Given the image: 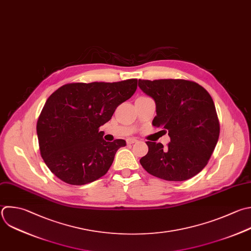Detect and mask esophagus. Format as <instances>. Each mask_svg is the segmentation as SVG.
<instances>
[{
	"label": "esophagus",
	"mask_w": 251,
	"mask_h": 251,
	"mask_svg": "<svg viewBox=\"0 0 251 251\" xmlns=\"http://www.w3.org/2000/svg\"><path fill=\"white\" fill-rule=\"evenodd\" d=\"M137 142V139L134 138V137H129L126 139V143L127 144H133V143H136Z\"/></svg>",
	"instance_id": "34e87169"
}]
</instances>
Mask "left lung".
<instances>
[{"mask_svg":"<svg viewBox=\"0 0 251 251\" xmlns=\"http://www.w3.org/2000/svg\"><path fill=\"white\" fill-rule=\"evenodd\" d=\"M139 88L153 98L154 126L167 130L168 147L147 141L141 166L166 180H186L207 165L219 139L220 125L210 94L198 83L184 79L138 80Z\"/></svg>","mask_w":251,"mask_h":251,"instance_id":"left-lung-1","label":"left lung"}]
</instances>
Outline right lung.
<instances>
[{"label":"right lung","instance_id":"add662e5","mask_svg":"<svg viewBox=\"0 0 251 251\" xmlns=\"http://www.w3.org/2000/svg\"><path fill=\"white\" fill-rule=\"evenodd\" d=\"M136 88L137 79L70 83L47 99L36 129L41 156L57 177L82 185L109 171L126 141H105L99 127L111 120L117 107Z\"/></svg>","mask_w":251,"mask_h":251}]
</instances>
